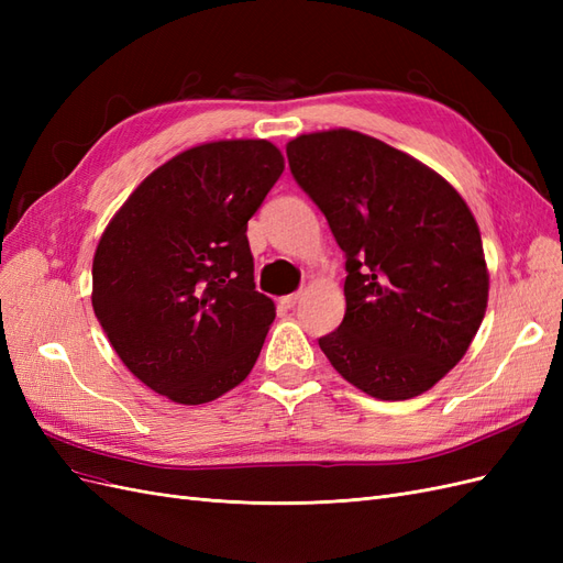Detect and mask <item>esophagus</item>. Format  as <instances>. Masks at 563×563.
<instances>
[{
  "label": "esophagus",
  "mask_w": 563,
  "mask_h": 563,
  "mask_svg": "<svg viewBox=\"0 0 563 563\" xmlns=\"http://www.w3.org/2000/svg\"><path fill=\"white\" fill-rule=\"evenodd\" d=\"M300 300V294H288V296H284L279 302L284 305V308H288V310H291V308H296V302Z\"/></svg>",
  "instance_id": "esophagus-1"
}]
</instances>
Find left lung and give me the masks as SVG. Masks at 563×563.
<instances>
[{
  "instance_id": "8db88e82",
  "label": "left lung",
  "mask_w": 563,
  "mask_h": 563,
  "mask_svg": "<svg viewBox=\"0 0 563 563\" xmlns=\"http://www.w3.org/2000/svg\"><path fill=\"white\" fill-rule=\"evenodd\" d=\"M286 157L347 255L345 317L319 338L321 352L371 397L422 395L463 360L486 314L488 267L465 199L360 131L302 133Z\"/></svg>"
}]
</instances>
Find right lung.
<instances>
[{"instance_id":"right-lung-1","label":"right lung","mask_w":563,"mask_h":563,"mask_svg":"<svg viewBox=\"0 0 563 563\" xmlns=\"http://www.w3.org/2000/svg\"><path fill=\"white\" fill-rule=\"evenodd\" d=\"M282 172L263 139L195 145L135 187L100 236L93 312L157 395L213 401L258 360L277 312L255 291L246 225Z\"/></svg>"}]
</instances>
